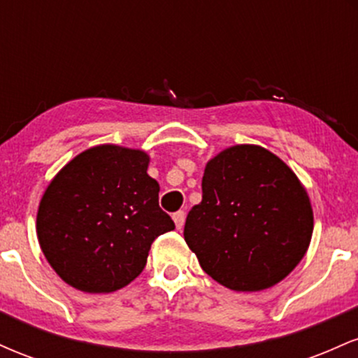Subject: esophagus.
I'll return each mask as SVG.
<instances>
[{
	"label": "esophagus",
	"mask_w": 358,
	"mask_h": 358,
	"mask_svg": "<svg viewBox=\"0 0 358 358\" xmlns=\"http://www.w3.org/2000/svg\"><path fill=\"white\" fill-rule=\"evenodd\" d=\"M173 222H175L176 229H178V231H182L183 224H185V212L180 210V212L173 213Z\"/></svg>",
	"instance_id": "1"
}]
</instances>
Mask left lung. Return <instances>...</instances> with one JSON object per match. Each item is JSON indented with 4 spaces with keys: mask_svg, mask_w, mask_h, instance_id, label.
<instances>
[{
    "mask_svg": "<svg viewBox=\"0 0 358 358\" xmlns=\"http://www.w3.org/2000/svg\"><path fill=\"white\" fill-rule=\"evenodd\" d=\"M183 236L219 285L262 291L305 257L313 208L306 188L279 156L257 145H236L205 165L202 202L188 212Z\"/></svg>",
    "mask_w": 358,
    "mask_h": 358,
    "instance_id": "8db88e82",
    "label": "left lung"
}]
</instances>
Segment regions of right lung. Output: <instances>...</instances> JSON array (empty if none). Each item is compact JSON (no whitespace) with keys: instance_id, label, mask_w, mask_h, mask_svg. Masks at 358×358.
Listing matches in <instances>:
<instances>
[{"instance_id":"1","label":"right lung","mask_w":358,"mask_h":358,"mask_svg":"<svg viewBox=\"0 0 358 358\" xmlns=\"http://www.w3.org/2000/svg\"><path fill=\"white\" fill-rule=\"evenodd\" d=\"M150 155L117 145L89 148L52 178L36 212L48 264L84 293H113L145 269L158 236L175 229L159 208Z\"/></svg>"}]
</instances>
